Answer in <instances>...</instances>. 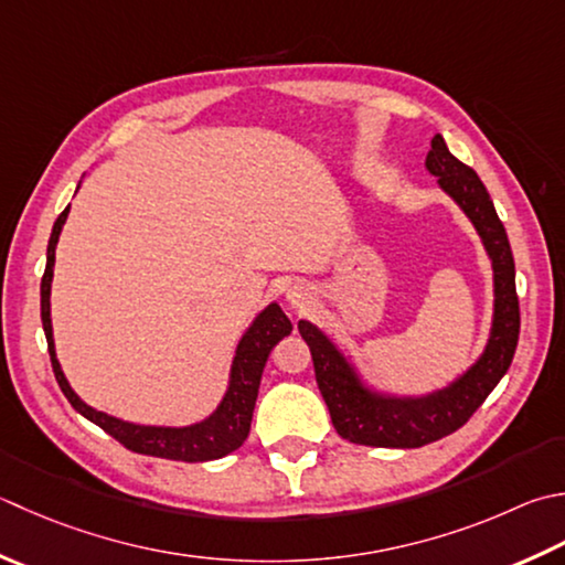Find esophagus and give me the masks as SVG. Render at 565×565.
Instances as JSON below:
<instances>
[{
    "mask_svg": "<svg viewBox=\"0 0 565 565\" xmlns=\"http://www.w3.org/2000/svg\"><path fill=\"white\" fill-rule=\"evenodd\" d=\"M308 298H311V291H308L301 284H296L289 291H286V301H289L294 308H303L308 303Z\"/></svg>",
    "mask_w": 565,
    "mask_h": 565,
    "instance_id": "34e87169",
    "label": "esophagus"
}]
</instances>
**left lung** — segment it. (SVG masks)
<instances>
[{
	"instance_id": "left-lung-1",
	"label": "left lung",
	"mask_w": 565,
	"mask_h": 565,
	"mask_svg": "<svg viewBox=\"0 0 565 565\" xmlns=\"http://www.w3.org/2000/svg\"><path fill=\"white\" fill-rule=\"evenodd\" d=\"M426 169L480 232L494 269V320L482 358L452 382L448 390L424 399H394L364 390L348 360L316 326L298 320L301 338L311 348L316 382L328 404L338 434L360 446L422 448L450 436L468 424L482 402L510 370L519 340V298L514 284V257L502 220L497 217L488 188L470 166L448 151L440 135L430 139Z\"/></svg>"
}]
</instances>
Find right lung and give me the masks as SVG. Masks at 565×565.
I'll return each mask as SVG.
<instances>
[{
	"label": "right lung",
	"instance_id": "1",
	"mask_svg": "<svg viewBox=\"0 0 565 565\" xmlns=\"http://www.w3.org/2000/svg\"><path fill=\"white\" fill-rule=\"evenodd\" d=\"M71 205L63 210L55 220L51 239H49V252H46V271H43L41 279V320H43V333L49 340V355L53 364L55 382H58L61 392L65 399L71 402L77 414H83L87 422L97 424L105 434L119 440L121 446L141 452V456H153V458H166V460H183V462H203V460H215L223 458L227 452L237 450L245 438L249 436V424L254 414V404H257L259 394V382L264 364L269 360L271 348L286 338L294 330L291 320L284 316V311L276 303L254 320L252 328L239 340L235 362H232V377H230V390L225 394L223 404L217 406V412L205 418V422L185 428H163V426H137L119 422L115 416H107L103 412H95L93 406L81 402L68 380L63 377V370L58 360H55L53 350V328H51V279H53V262H55V245H58V235L63 230L65 217H68Z\"/></svg>",
	"mask_w": 565,
	"mask_h": 565
}]
</instances>
